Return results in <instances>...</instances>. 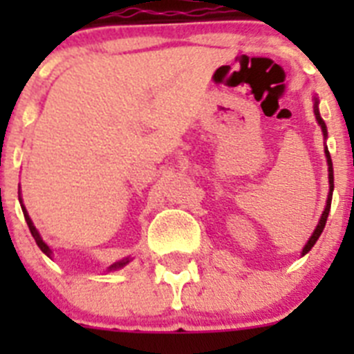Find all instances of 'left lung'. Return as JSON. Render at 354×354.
<instances>
[{"label":"left lung","instance_id":"left-lung-1","mask_svg":"<svg viewBox=\"0 0 354 354\" xmlns=\"http://www.w3.org/2000/svg\"><path fill=\"white\" fill-rule=\"evenodd\" d=\"M314 113H315V118H317L319 126H321V129H323V134L326 136L328 131H326V124H324V120L321 118V115H319V108H317V99H315V104H314ZM326 152V161H328V179H330V193H328V202H326V207H324V212L323 216H321V220H319V225L315 227L314 234H312V237L308 239V243L305 245V248H303V253L301 255H305V253H308L312 250V246L315 245V241L319 239V236H321V232H323L324 225H326V220H328V214H330V207H331V195H333V165H331V158H330V152H328V149L324 150Z\"/></svg>","mask_w":354,"mask_h":354}]
</instances>
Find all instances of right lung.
Wrapping results in <instances>:
<instances>
[{
  "label": "right lung",
  "mask_w": 354,
  "mask_h": 354,
  "mask_svg": "<svg viewBox=\"0 0 354 354\" xmlns=\"http://www.w3.org/2000/svg\"><path fill=\"white\" fill-rule=\"evenodd\" d=\"M21 207H23V205H21ZM23 212H24V220H26V223H28V227H30V232H31V236H33V239H35V243L37 245H39V248L42 250L44 253H46V255H51V250H49V246L46 245V243H44L42 239H40V236H39V232H37V228L33 227V223H31V220H30V216H28V212L24 211V207H23ZM127 262H129V259H126V261H118V262H115V264H111L108 268L109 271L111 270H118V268H122V266H126Z\"/></svg>",
  "instance_id": "right-lung-1"
}]
</instances>
